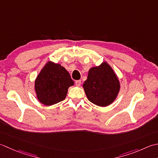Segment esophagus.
Wrapping results in <instances>:
<instances>
[{"mask_svg": "<svg viewBox=\"0 0 158 158\" xmlns=\"http://www.w3.org/2000/svg\"><path fill=\"white\" fill-rule=\"evenodd\" d=\"M75 84H76V86H80V85H81V80H76Z\"/></svg>", "mask_w": 158, "mask_h": 158, "instance_id": "obj_1", "label": "esophagus"}]
</instances>
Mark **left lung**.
<instances>
[{
    "instance_id": "left-lung-1",
    "label": "left lung",
    "mask_w": 158,
    "mask_h": 158,
    "mask_svg": "<svg viewBox=\"0 0 158 158\" xmlns=\"http://www.w3.org/2000/svg\"><path fill=\"white\" fill-rule=\"evenodd\" d=\"M83 88L90 102L104 107L114 101L119 91L120 84L114 71L105 62L100 66L90 69Z\"/></svg>"
}]
</instances>
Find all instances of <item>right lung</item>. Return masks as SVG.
Here are the masks:
<instances>
[{"label":"right lung","instance_id":"add662e5","mask_svg":"<svg viewBox=\"0 0 158 158\" xmlns=\"http://www.w3.org/2000/svg\"><path fill=\"white\" fill-rule=\"evenodd\" d=\"M74 85L68 72L59 64L48 62L35 80L37 99L46 106L65 99L69 86Z\"/></svg>","mask_w":158,"mask_h":158}]
</instances>
